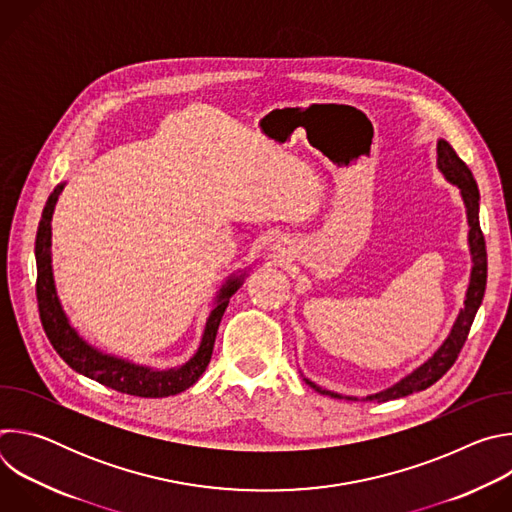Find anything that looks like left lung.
<instances>
[{
    "label": "left lung",
    "mask_w": 512,
    "mask_h": 512,
    "mask_svg": "<svg viewBox=\"0 0 512 512\" xmlns=\"http://www.w3.org/2000/svg\"><path fill=\"white\" fill-rule=\"evenodd\" d=\"M437 170L440 174L454 184L460 190L462 202L466 206V218H468V247H470V257H472V269H470V279H468V289H466V298H464V308L458 312L454 326L450 330V334L446 336V340L440 344L425 362H421L417 369H413L409 375H405L403 379H399L397 383H393L391 387L377 391L373 395L367 397H352V395H340L328 389H322L320 385H316L314 381L306 379L304 381L316 389L322 395L334 397V399H346V401H375V403H383V401H391V399H399V397H407L411 393L423 391L427 387H431L437 379H442L446 375V371L452 367L454 360L458 358L466 336L470 332V326L474 322V316L482 304L484 298V289H486V245H484V237L480 231V192L476 186V180L470 172V168L458 158V154L454 152L452 145L446 139H437Z\"/></svg>",
    "instance_id": "1"
}]
</instances>
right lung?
Returning a JSON list of instances; mask_svg holds the SVG:
<instances>
[{
    "label": "right lung",
    "instance_id": "add662e5",
    "mask_svg": "<svg viewBox=\"0 0 512 512\" xmlns=\"http://www.w3.org/2000/svg\"><path fill=\"white\" fill-rule=\"evenodd\" d=\"M66 182L58 184L54 192L48 196L42 221L36 235V269H38V283H36V296H38V308H40V320L44 326V332L48 340L52 342L54 350L60 354V358L68 364L72 371L79 375H85L109 389H115L119 393L135 395V397H170L186 391L192 387L202 373L206 371L214 338L218 332V324L223 320V314L229 306L231 296L243 285L245 277L249 275V269H239L231 273L221 289L216 291L212 310L206 318L204 332L200 338V344L196 352L180 367L172 369H154L145 367V364H137L133 360L103 352L101 348L89 344L77 330L70 324L54 283V271H52V214L54 206L58 202L60 192L64 190Z\"/></svg>",
    "mask_w": 512,
    "mask_h": 512
}]
</instances>
